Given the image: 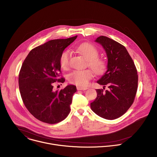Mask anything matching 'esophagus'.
Here are the masks:
<instances>
[{"mask_svg":"<svg viewBox=\"0 0 157 157\" xmlns=\"http://www.w3.org/2000/svg\"><path fill=\"white\" fill-rule=\"evenodd\" d=\"M88 87H81V86H77V89L78 90H86L87 89Z\"/></svg>","mask_w":157,"mask_h":157,"instance_id":"obj_1","label":"esophagus"}]
</instances>
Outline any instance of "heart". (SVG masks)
I'll return each instance as SVG.
<instances>
[{
  "mask_svg": "<svg viewBox=\"0 0 157 157\" xmlns=\"http://www.w3.org/2000/svg\"><path fill=\"white\" fill-rule=\"evenodd\" d=\"M78 50L88 61V66L96 75L102 74L105 69V62L99 59V52L98 50L91 44L86 43L79 46ZM70 52L68 50L64 51L61 55L59 62L63 69L69 67ZM93 76V73L89 70H75L68 75V80L70 82L79 86H85L88 81Z\"/></svg>",
  "mask_w": 157,
  "mask_h": 157,
  "instance_id": "b5f03b06",
  "label": "heart"
}]
</instances>
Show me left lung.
<instances>
[{
    "label": "left lung",
    "instance_id": "1",
    "mask_svg": "<svg viewBox=\"0 0 157 157\" xmlns=\"http://www.w3.org/2000/svg\"><path fill=\"white\" fill-rule=\"evenodd\" d=\"M96 41L105 50L107 70L97 81L104 85L96 89L97 97L91 103L92 110L99 116L114 120L124 115L133 104L137 91L136 67L125 47L115 40L100 36ZM109 88L104 91L105 86Z\"/></svg>",
    "mask_w": 157,
    "mask_h": 157
}]
</instances>
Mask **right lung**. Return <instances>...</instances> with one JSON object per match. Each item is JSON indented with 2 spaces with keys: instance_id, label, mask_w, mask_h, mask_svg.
<instances>
[{
  "instance_id": "1",
  "label": "right lung",
  "mask_w": 157,
  "mask_h": 157,
  "mask_svg": "<svg viewBox=\"0 0 157 157\" xmlns=\"http://www.w3.org/2000/svg\"><path fill=\"white\" fill-rule=\"evenodd\" d=\"M76 38L48 41L32 50L21 65L18 84L22 101L30 114L41 122L56 124L70 113L76 87L68 85L56 91L53 88L55 82L65 81L59 78L60 57Z\"/></svg>"
}]
</instances>
